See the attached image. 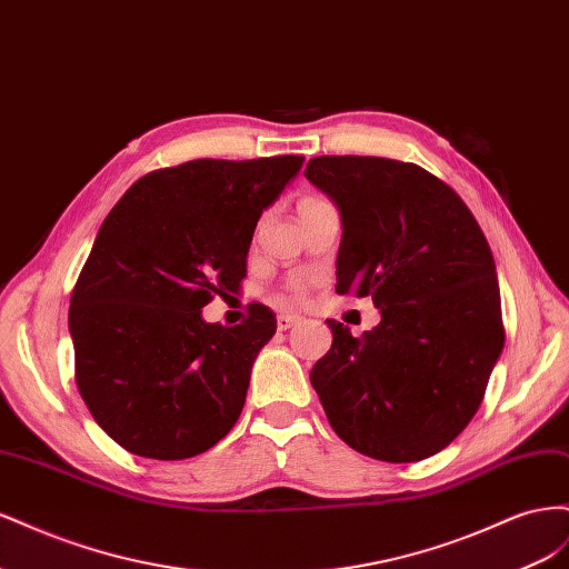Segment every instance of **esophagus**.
Masks as SVG:
<instances>
[{"label":"esophagus","instance_id":"obj_1","mask_svg":"<svg viewBox=\"0 0 569 569\" xmlns=\"http://www.w3.org/2000/svg\"><path fill=\"white\" fill-rule=\"evenodd\" d=\"M301 322V316H278V330L280 332H287L289 327H295V325H299Z\"/></svg>","mask_w":569,"mask_h":569}]
</instances>
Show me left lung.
Returning a JSON list of instances; mask_svg holds the SVG:
<instances>
[{
    "label": "left lung",
    "mask_w": 569,
    "mask_h": 569,
    "mask_svg": "<svg viewBox=\"0 0 569 569\" xmlns=\"http://www.w3.org/2000/svg\"><path fill=\"white\" fill-rule=\"evenodd\" d=\"M308 182L341 216L339 295L372 297L380 325L311 370L325 416L353 451L416 462L446 449L477 412L503 351L501 291L487 237L453 189L416 163L318 157Z\"/></svg>",
    "instance_id": "obj_1"
}]
</instances>
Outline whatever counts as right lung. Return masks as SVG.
Listing matches in <instances>:
<instances>
[{
  "label": "right lung",
  "mask_w": 569,
  "mask_h": 569,
  "mask_svg": "<svg viewBox=\"0 0 569 569\" xmlns=\"http://www.w3.org/2000/svg\"><path fill=\"white\" fill-rule=\"evenodd\" d=\"M301 166L272 157L153 170L101 222L68 330L82 401L126 451L184 460L237 422L278 320L253 303L244 325L222 327L201 308L239 289L258 218Z\"/></svg>",
  "instance_id": "add662e5"
}]
</instances>
